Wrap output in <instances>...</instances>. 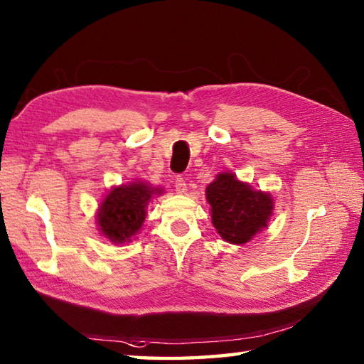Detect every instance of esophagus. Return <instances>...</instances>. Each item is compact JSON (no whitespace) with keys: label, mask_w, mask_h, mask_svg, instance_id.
<instances>
[{"label":"esophagus","mask_w":364,"mask_h":364,"mask_svg":"<svg viewBox=\"0 0 364 364\" xmlns=\"http://www.w3.org/2000/svg\"><path fill=\"white\" fill-rule=\"evenodd\" d=\"M175 189H176L178 194H186L188 193V184H186V181H184V178H181V176L176 178Z\"/></svg>","instance_id":"1"}]
</instances>
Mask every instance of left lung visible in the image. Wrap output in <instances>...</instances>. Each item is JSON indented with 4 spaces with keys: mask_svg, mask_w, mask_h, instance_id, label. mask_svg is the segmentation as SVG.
Returning <instances> with one entry per match:
<instances>
[{
    "mask_svg": "<svg viewBox=\"0 0 364 364\" xmlns=\"http://www.w3.org/2000/svg\"><path fill=\"white\" fill-rule=\"evenodd\" d=\"M212 207V223L228 242L244 244L267 226L273 199L236 180L232 173H221L205 191Z\"/></svg>",
    "mask_w": 364,
    "mask_h": 364,
    "instance_id": "1",
    "label": "left lung"
}]
</instances>
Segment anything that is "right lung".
<instances>
[{
	"label": "right lung",
	"instance_id": "1",
	"mask_svg": "<svg viewBox=\"0 0 364 364\" xmlns=\"http://www.w3.org/2000/svg\"><path fill=\"white\" fill-rule=\"evenodd\" d=\"M156 193L162 191L141 181L110 191L97 212L101 232L115 244L130 241L143 226L146 205Z\"/></svg>",
	"mask_w": 364,
	"mask_h": 364
}]
</instances>
